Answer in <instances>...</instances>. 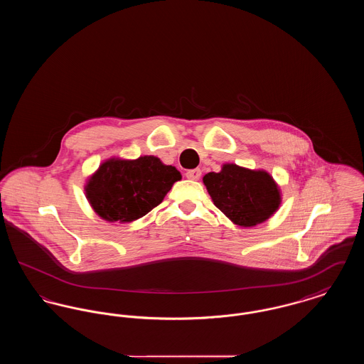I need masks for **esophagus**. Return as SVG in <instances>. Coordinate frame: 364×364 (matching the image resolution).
Listing matches in <instances>:
<instances>
[{"instance_id": "obj_1", "label": "esophagus", "mask_w": 364, "mask_h": 364, "mask_svg": "<svg viewBox=\"0 0 364 364\" xmlns=\"http://www.w3.org/2000/svg\"><path fill=\"white\" fill-rule=\"evenodd\" d=\"M200 174H202V171L200 169H192V171H188L186 176H187V178H190V180H199L200 178Z\"/></svg>"}]
</instances>
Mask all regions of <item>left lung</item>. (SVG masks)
<instances>
[{
    "instance_id": "left-lung-1",
    "label": "left lung",
    "mask_w": 364,
    "mask_h": 364,
    "mask_svg": "<svg viewBox=\"0 0 364 364\" xmlns=\"http://www.w3.org/2000/svg\"><path fill=\"white\" fill-rule=\"evenodd\" d=\"M213 203L236 225L251 228L269 220L281 205V190L263 169L224 164L218 173L203 176Z\"/></svg>"
}]
</instances>
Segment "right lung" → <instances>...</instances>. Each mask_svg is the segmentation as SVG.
Instances as JSON below:
<instances>
[{
	"label": "right lung",
	"mask_w": 364,
	"mask_h": 364,
	"mask_svg": "<svg viewBox=\"0 0 364 364\" xmlns=\"http://www.w3.org/2000/svg\"><path fill=\"white\" fill-rule=\"evenodd\" d=\"M181 180L180 172L154 156H112L87 178L90 206L107 223H132L158 206Z\"/></svg>",
	"instance_id": "right-lung-1"
}]
</instances>
